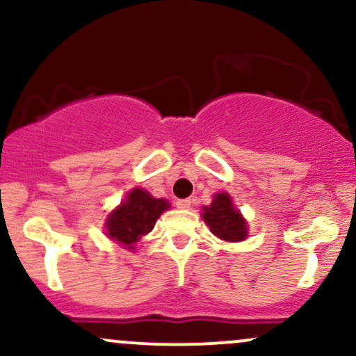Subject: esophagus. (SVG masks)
<instances>
[{
	"instance_id": "obj_1",
	"label": "esophagus",
	"mask_w": 356,
	"mask_h": 356,
	"mask_svg": "<svg viewBox=\"0 0 356 356\" xmlns=\"http://www.w3.org/2000/svg\"><path fill=\"white\" fill-rule=\"evenodd\" d=\"M175 206H177L179 209H189V207H191V199H181V201L175 202Z\"/></svg>"
}]
</instances>
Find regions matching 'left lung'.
Here are the masks:
<instances>
[{
  "label": "left lung",
  "mask_w": 356,
  "mask_h": 356,
  "mask_svg": "<svg viewBox=\"0 0 356 356\" xmlns=\"http://www.w3.org/2000/svg\"><path fill=\"white\" fill-rule=\"evenodd\" d=\"M204 222L209 226L211 232L227 243H239L248 238V222L232 204L227 192H219L209 207L202 209Z\"/></svg>",
  "instance_id": "left-lung-1"
}]
</instances>
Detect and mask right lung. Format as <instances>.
<instances>
[{
	"label": "right lung",
	"instance_id": "right-lung-1",
	"mask_svg": "<svg viewBox=\"0 0 356 356\" xmlns=\"http://www.w3.org/2000/svg\"><path fill=\"white\" fill-rule=\"evenodd\" d=\"M170 207L165 199H155L144 189H132L125 201L110 212L105 222L107 236L127 249H136V243L154 229L155 220Z\"/></svg>",
	"mask_w": 356,
	"mask_h": 356
}]
</instances>
